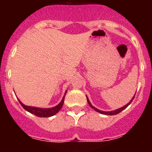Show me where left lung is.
<instances>
[{
  "instance_id": "1",
  "label": "left lung",
  "mask_w": 152,
  "mask_h": 152,
  "mask_svg": "<svg viewBox=\"0 0 152 152\" xmlns=\"http://www.w3.org/2000/svg\"><path fill=\"white\" fill-rule=\"evenodd\" d=\"M135 95H134L133 97L132 98V100H130V101L129 102V103H127V104H126V105L123 106V107H122L121 108H119V109H117V110H113V111H102V110H98V109H96V107H94V106L92 105V104H91V102H90L89 99H88V96H87V95H86V96H87V100H88V104H89V106L91 107V108L94 109V110L95 111H96V112H98V113H101V114H104V115H110V116H113V115H116V114L122 112V111H123V110H125V109H126V107H128V106L129 105L130 103H132V101L133 100L134 97H135Z\"/></svg>"
}]
</instances>
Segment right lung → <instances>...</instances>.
<instances>
[{
    "instance_id": "add662e5",
    "label": "right lung",
    "mask_w": 152,
    "mask_h": 152,
    "mask_svg": "<svg viewBox=\"0 0 152 152\" xmlns=\"http://www.w3.org/2000/svg\"><path fill=\"white\" fill-rule=\"evenodd\" d=\"M67 91L64 93V95L63 96L62 100H61L58 104L57 106L54 107H52V108H39V107H30V106H26L25 104L22 103L20 100H19V102L21 104L23 107L26 111L29 112L30 113H33L34 115H36V116H39V117H50V116H54L57 113L58 111L61 109L63 106V103H64V96L66 94Z\"/></svg>"
}]
</instances>
